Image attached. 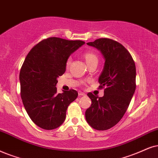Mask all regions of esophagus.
<instances>
[{
  "instance_id": "1",
  "label": "esophagus",
  "mask_w": 158,
  "mask_h": 158,
  "mask_svg": "<svg viewBox=\"0 0 158 158\" xmlns=\"http://www.w3.org/2000/svg\"><path fill=\"white\" fill-rule=\"evenodd\" d=\"M83 95H85V93H82V92H79V96H83Z\"/></svg>"
}]
</instances>
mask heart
<instances>
[{
    "mask_svg": "<svg viewBox=\"0 0 158 158\" xmlns=\"http://www.w3.org/2000/svg\"><path fill=\"white\" fill-rule=\"evenodd\" d=\"M83 57L85 60L86 63H87V65L91 64V63H97L98 62V55L95 52L92 51H87L83 54ZM71 63V59L69 58L66 62V66L69 67L70 64Z\"/></svg>",
    "mask_w": 158,
    "mask_h": 158,
    "instance_id": "obj_1",
    "label": "heart"
}]
</instances>
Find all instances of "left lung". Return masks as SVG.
Wrapping results in <instances>:
<instances>
[{
    "instance_id": "1",
    "label": "left lung",
    "mask_w": 158,
    "mask_h": 158,
    "mask_svg": "<svg viewBox=\"0 0 158 158\" xmlns=\"http://www.w3.org/2000/svg\"><path fill=\"white\" fill-rule=\"evenodd\" d=\"M87 45L96 48L105 59L98 82L103 97L87 93L92 103L85 118L93 128L106 131L119 123L126 112L135 89V65L128 51L117 41L98 39Z\"/></svg>"
}]
</instances>
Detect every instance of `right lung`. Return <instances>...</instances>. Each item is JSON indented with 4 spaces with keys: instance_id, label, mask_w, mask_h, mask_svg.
I'll return each instance as SVG.
<instances>
[{
    "instance_id": "right-lung-1",
    "label": "right lung",
    "mask_w": 158,
    "mask_h": 158,
    "mask_svg": "<svg viewBox=\"0 0 158 158\" xmlns=\"http://www.w3.org/2000/svg\"><path fill=\"white\" fill-rule=\"evenodd\" d=\"M84 44L51 37L40 41L27 54L19 73L21 98L30 118L41 128L60 126L68 106L77 99V90L57 94L56 85L65 73L69 56Z\"/></svg>"
}]
</instances>
